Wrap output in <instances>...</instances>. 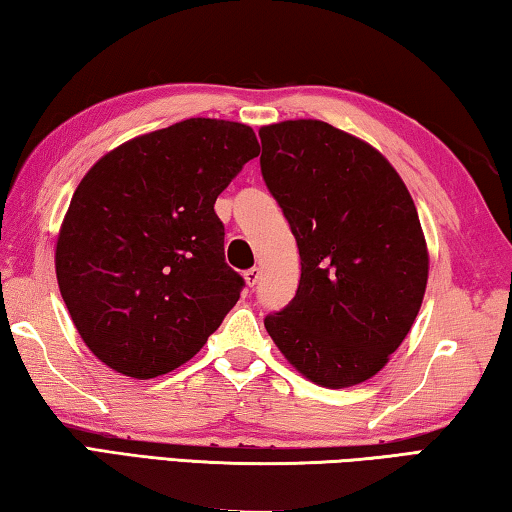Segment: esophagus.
<instances>
[{"label":"esophagus","mask_w":512,"mask_h":512,"mask_svg":"<svg viewBox=\"0 0 512 512\" xmlns=\"http://www.w3.org/2000/svg\"><path fill=\"white\" fill-rule=\"evenodd\" d=\"M244 280L250 289L255 287V284L259 282V268H248V271L244 273Z\"/></svg>","instance_id":"1"}]
</instances>
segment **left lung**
<instances>
[{"mask_svg": "<svg viewBox=\"0 0 512 512\" xmlns=\"http://www.w3.org/2000/svg\"><path fill=\"white\" fill-rule=\"evenodd\" d=\"M262 176L300 250V284L264 325L302 377L348 388L375 377L422 307L429 250L395 167L320 119L259 128Z\"/></svg>", "mask_w": 512, "mask_h": 512, "instance_id": "8db88e82", "label": "left lung"}]
</instances>
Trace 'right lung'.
<instances>
[{
	"label": "right lung",
	"instance_id": "add662e5",
	"mask_svg": "<svg viewBox=\"0 0 512 512\" xmlns=\"http://www.w3.org/2000/svg\"><path fill=\"white\" fill-rule=\"evenodd\" d=\"M259 155L253 128L192 117L92 164L56 239V277L99 361L133 379L183 366L237 305L214 203Z\"/></svg>",
	"mask_w": 512,
	"mask_h": 512
}]
</instances>
